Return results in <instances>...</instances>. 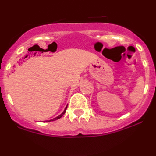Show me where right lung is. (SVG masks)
<instances>
[{
  "mask_svg": "<svg viewBox=\"0 0 156 156\" xmlns=\"http://www.w3.org/2000/svg\"><path fill=\"white\" fill-rule=\"evenodd\" d=\"M67 106H66V108H65V109H64V112L62 113V114H60V115H58V117H55V118H53V119H51V120H49V121H44V122H51V121H54V120H56V119H60L61 117H62V116L64 115V114H65V112H66V109H67Z\"/></svg>",
  "mask_w": 156,
  "mask_h": 156,
  "instance_id": "obj_1",
  "label": "right lung"
}]
</instances>
